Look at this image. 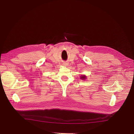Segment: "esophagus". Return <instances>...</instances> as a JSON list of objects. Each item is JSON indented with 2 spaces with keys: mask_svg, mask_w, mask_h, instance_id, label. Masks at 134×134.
I'll return each instance as SVG.
<instances>
[{
  "mask_svg": "<svg viewBox=\"0 0 134 134\" xmlns=\"http://www.w3.org/2000/svg\"><path fill=\"white\" fill-rule=\"evenodd\" d=\"M63 65L66 66L67 65V63H63Z\"/></svg>",
  "mask_w": 134,
  "mask_h": 134,
  "instance_id": "1",
  "label": "esophagus"
}]
</instances>
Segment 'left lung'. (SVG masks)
Listing matches in <instances>:
<instances>
[{"mask_svg":"<svg viewBox=\"0 0 134 134\" xmlns=\"http://www.w3.org/2000/svg\"><path fill=\"white\" fill-rule=\"evenodd\" d=\"M80 78V79H81V80H86V78H87V77H86V76L85 75H81Z\"/></svg>","mask_w":134,"mask_h":134,"instance_id":"obj_1","label":"left lung"}]
</instances>
